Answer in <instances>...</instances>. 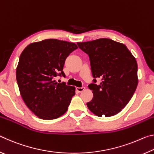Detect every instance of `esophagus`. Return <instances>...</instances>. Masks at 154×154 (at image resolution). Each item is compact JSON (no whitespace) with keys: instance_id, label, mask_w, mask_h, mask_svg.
<instances>
[{"instance_id":"esophagus-1","label":"esophagus","mask_w":154,"mask_h":154,"mask_svg":"<svg viewBox=\"0 0 154 154\" xmlns=\"http://www.w3.org/2000/svg\"><path fill=\"white\" fill-rule=\"evenodd\" d=\"M85 87H82V88H79V87H77L76 88V90L78 92H82L83 91L85 90Z\"/></svg>"}]
</instances>
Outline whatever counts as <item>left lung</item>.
<instances>
[{
	"label": "left lung",
	"instance_id": "left-lung-1",
	"mask_svg": "<svg viewBox=\"0 0 154 154\" xmlns=\"http://www.w3.org/2000/svg\"><path fill=\"white\" fill-rule=\"evenodd\" d=\"M89 56L92 76L100 78L99 85L91 83L93 98L87 103L89 110L98 117L119 113L133 96L138 85L137 62L127 47L109 38L77 43Z\"/></svg>",
	"mask_w": 154,
	"mask_h": 154
}]
</instances>
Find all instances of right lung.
Returning a JSON list of instances; mask_svg holds the SVG:
<instances>
[{
	"instance_id": "right-lung-1",
	"label": "right lung",
	"mask_w": 154,
	"mask_h": 154,
	"mask_svg": "<svg viewBox=\"0 0 154 154\" xmlns=\"http://www.w3.org/2000/svg\"><path fill=\"white\" fill-rule=\"evenodd\" d=\"M76 49L75 43L50 38L29 44L21 54L17 85L26 105L38 118L56 119L68 110L75 88L56 82L54 77H65V60Z\"/></svg>"
}]
</instances>
